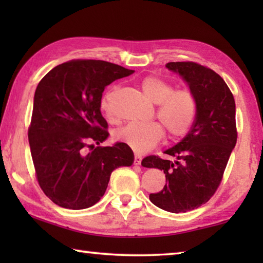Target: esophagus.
Listing matches in <instances>:
<instances>
[{"label": "esophagus", "mask_w": 263, "mask_h": 263, "mask_svg": "<svg viewBox=\"0 0 263 263\" xmlns=\"http://www.w3.org/2000/svg\"><path fill=\"white\" fill-rule=\"evenodd\" d=\"M141 163V158L138 157V155H136L135 157V164H140Z\"/></svg>", "instance_id": "obj_1"}]
</instances>
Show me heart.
Masks as SVG:
<instances>
[{
  "label": "heart",
  "mask_w": 263,
  "mask_h": 263,
  "mask_svg": "<svg viewBox=\"0 0 263 263\" xmlns=\"http://www.w3.org/2000/svg\"><path fill=\"white\" fill-rule=\"evenodd\" d=\"M141 89L146 97L159 104L157 117L161 122L169 138H179L188 132L196 115L195 95L188 89L174 90V87L163 79L148 77L142 80ZM114 90H108L101 102L105 112H110ZM115 139L128 146L138 154L153 148L163 136L158 123H128L115 131Z\"/></svg>",
  "instance_id": "1"
}]
</instances>
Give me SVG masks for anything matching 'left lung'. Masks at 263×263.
<instances>
[{
	"instance_id": "1",
	"label": "left lung",
	"mask_w": 263,
	"mask_h": 263,
	"mask_svg": "<svg viewBox=\"0 0 263 263\" xmlns=\"http://www.w3.org/2000/svg\"><path fill=\"white\" fill-rule=\"evenodd\" d=\"M196 99L193 126L183 139L164 151L174 160L146 157L141 166L158 168L166 175V185L151 194L154 205L180 213L206 203L219 185L230 155L237 142L235 102L219 75L195 62H168Z\"/></svg>"
}]
</instances>
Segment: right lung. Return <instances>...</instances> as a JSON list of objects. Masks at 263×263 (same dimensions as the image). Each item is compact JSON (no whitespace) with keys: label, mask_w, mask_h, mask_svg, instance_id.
Listing matches in <instances>:
<instances>
[{"label":"right lung","mask_w":263,"mask_h":263,"mask_svg":"<svg viewBox=\"0 0 263 263\" xmlns=\"http://www.w3.org/2000/svg\"><path fill=\"white\" fill-rule=\"evenodd\" d=\"M132 73L102 60H74L51 69L38 83L29 144L39 185L57 205L92 206L104 195L112 171L135 161L123 142L90 145L109 137L101 114L104 88ZM86 147H92L90 153Z\"/></svg>","instance_id":"right-lung-1"}]
</instances>
